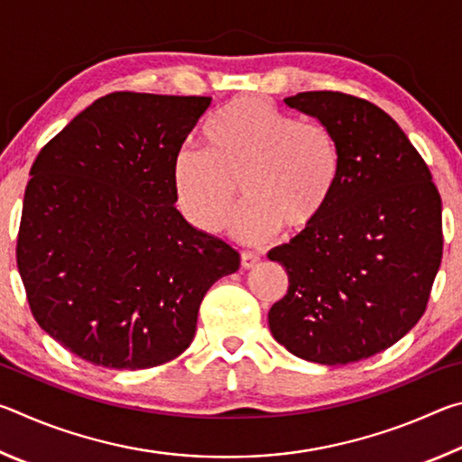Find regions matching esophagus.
<instances>
[{
  "label": "esophagus",
  "instance_id": "1",
  "mask_svg": "<svg viewBox=\"0 0 462 462\" xmlns=\"http://www.w3.org/2000/svg\"><path fill=\"white\" fill-rule=\"evenodd\" d=\"M261 263V256L254 253H242L240 254V267L242 269H254Z\"/></svg>",
  "mask_w": 462,
  "mask_h": 462
}]
</instances>
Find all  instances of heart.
Segmentation results:
<instances>
[{
  "mask_svg": "<svg viewBox=\"0 0 462 462\" xmlns=\"http://www.w3.org/2000/svg\"><path fill=\"white\" fill-rule=\"evenodd\" d=\"M203 146H183L173 159L179 212L199 232L217 234L236 212L242 187L248 206L232 236L245 245L273 240L285 226L295 234L314 228L342 173L330 128L254 97L222 107L203 130Z\"/></svg>",
  "mask_w": 462,
  "mask_h": 462,
  "instance_id": "heart-1",
  "label": "heart"
}]
</instances>
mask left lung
Wrapping results in <instances>:
<instances>
[{"label":"left lung","instance_id":"left-lung-1","mask_svg":"<svg viewBox=\"0 0 462 462\" xmlns=\"http://www.w3.org/2000/svg\"><path fill=\"white\" fill-rule=\"evenodd\" d=\"M338 138L342 173L314 228L273 248L289 289L269 310L273 338L310 363L363 361L426 311L442 261V199L389 114L338 91L283 99Z\"/></svg>","mask_w":462,"mask_h":462}]
</instances>
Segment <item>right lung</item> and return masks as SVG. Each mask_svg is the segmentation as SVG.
<instances>
[{
    "label": "right lung",
    "instance_id": "right-lung-1",
    "mask_svg": "<svg viewBox=\"0 0 462 462\" xmlns=\"http://www.w3.org/2000/svg\"><path fill=\"white\" fill-rule=\"evenodd\" d=\"M212 97L118 91L36 156L18 271L38 326L83 361L151 369L189 346L203 295L240 267L175 208L171 167Z\"/></svg>",
    "mask_w": 462,
    "mask_h": 462
}]
</instances>
